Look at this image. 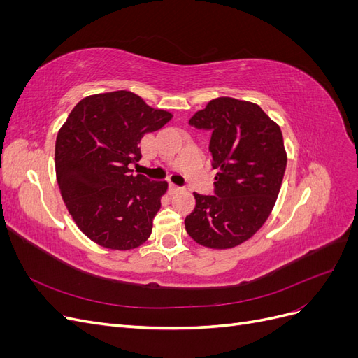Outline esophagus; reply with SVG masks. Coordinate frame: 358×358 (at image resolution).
Returning a JSON list of instances; mask_svg holds the SVG:
<instances>
[{
    "label": "esophagus",
    "instance_id": "obj_1",
    "mask_svg": "<svg viewBox=\"0 0 358 358\" xmlns=\"http://www.w3.org/2000/svg\"><path fill=\"white\" fill-rule=\"evenodd\" d=\"M182 189H183V187L175 185V183H170V191H171V192H179V191H182Z\"/></svg>",
    "mask_w": 358,
    "mask_h": 358
}]
</instances>
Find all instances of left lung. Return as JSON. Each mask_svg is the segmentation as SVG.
Segmentation results:
<instances>
[{"instance_id": "obj_1", "label": "left lung", "mask_w": 358, "mask_h": 358, "mask_svg": "<svg viewBox=\"0 0 358 358\" xmlns=\"http://www.w3.org/2000/svg\"><path fill=\"white\" fill-rule=\"evenodd\" d=\"M189 125L212 133L209 150L213 196L194 192L196 208L185 218L197 243L227 249L254 236L272 212L287 167L280 128L259 106L230 96L208 103Z\"/></svg>"}]
</instances>
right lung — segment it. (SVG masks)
<instances>
[{"instance_id":"obj_1","label":"right lung","mask_w":358,"mask_h":358,"mask_svg":"<svg viewBox=\"0 0 358 358\" xmlns=\"http://www.w3.org/2000/svg\"><path fill=\"white\" fill-rule=\"evenodd\" d=\"M170 119L138 95L115 91L80 100L61 127L55 143L61 196L95 243L127 251L150 236L167 182L133 175L131 164L142 158V137Z\"/></svg>"}]
</instances>
